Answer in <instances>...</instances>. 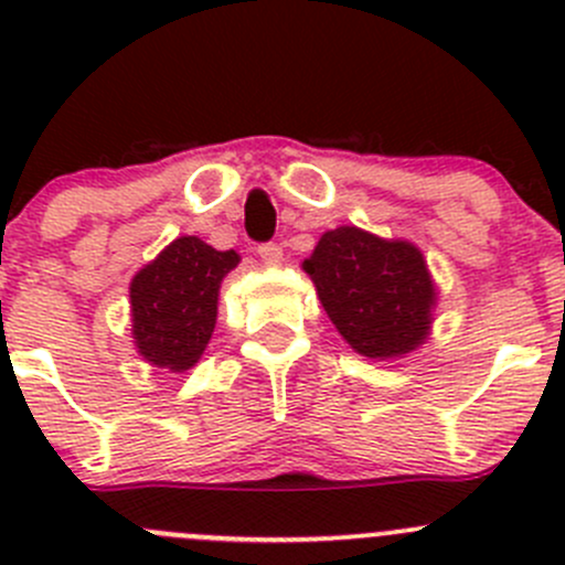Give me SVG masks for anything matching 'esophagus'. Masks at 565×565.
<instances>
[{
	"instance_id": "esophagus-1",
	"label": "esophagus",
	"mask_w": 565,
	"mask_h": 565,
	"mask_svg": "<svg viewBox=\"0 0 565 565\" xmlns=\"http://www.w3.org/2000/svg\"><path fill=\"white\" fill-rule=\"evenodd\" d=\"M259 256H262V262H265V265H278V262H281V256H284V248L278 246V243H262Z\"/></svg>"
}]
</instances>
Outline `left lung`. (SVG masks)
Masks as SVG:
<instances>
[{
	"instance_id": "left-lung-1",
	"label": "left lung",
	"mask_w": 565,
	"mask_h": 565,
	"mask_svg": "<svg viewBox=\"0 0 565 565\" xmlns=\"http://www.w3.org/2000/svg\"><path fill=\"white\" fill-rule=\"evenodd\" d=\"M347 344L366 358H402L429 335L437 289L424 254L407 241L339 226L303 262Z\"/></svg>"
}]
</instances>
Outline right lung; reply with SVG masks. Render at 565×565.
I'll return each mask as SVG.
<instances>
[{
    "mask_svg": "<svg viewBox=\"0 0 565 565\" xmlns=\"http://www.w3.org/2000/svg\"><path fill=\"white\" fill-rule=\"evenodd\" d=\"M235 250H215L199 237H177L130 281L136 350L147 363L188 372L202 358L215 317L218 289L237 267Z\"/></svg>",
    "mask_w": 565,
    "mask_h": 565,
    "instance_id": "right-lung-1",
    "label": "right lung"
}]
</instances>
